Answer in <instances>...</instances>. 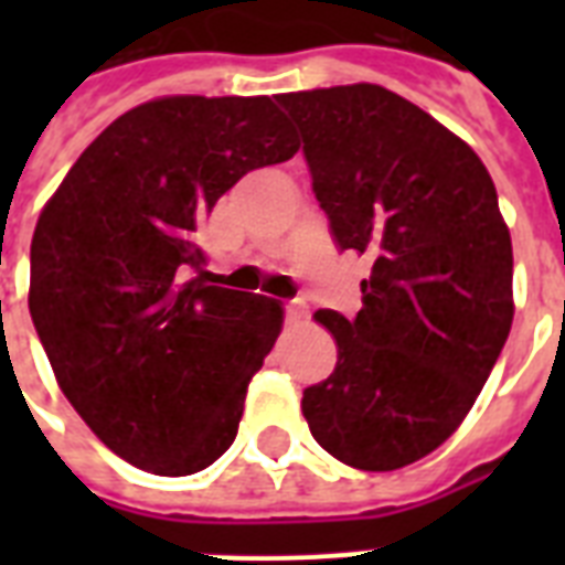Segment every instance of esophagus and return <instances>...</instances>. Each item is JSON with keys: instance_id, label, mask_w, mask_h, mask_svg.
Instances as JSON below:
<instances>
[{"instance_id": "esophagus-1", "label": "esophagus", "mask_w": 565, "mask_h": 565, "mask_svg": "<svg viewBox=\"0 0 565 565\" xmlns=\"http://www.w3.org/2000/svg\"><path fill=\"white\" fill-rule=\"evenodd\" d=\"M284 317H287V322H299V319L308 317V308H305V301H299V299L284 301Z\"/></svg>"}]
</instances>
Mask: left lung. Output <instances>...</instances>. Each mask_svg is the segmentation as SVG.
I'll return each mask as SVG.
<instances>
[{
	"label": "left lung",
	"mask_w": 565,
	"mask_h": 565,
	"mask_svg": "<svg viewBox=\"0 0 565 565\" xmlns=\"http://www.w3.org/2000/svg\"><path fill=\"white\" fill-rule=\"evenodd\" d=\"M301 131L340 252L372 257L363 308L319 310L337 366L301 411L328 455L390 472L463 422L513 322V246L490 172L413 102L345 84L275 96Z\"/></svg>",
	"instance_id": "8db88e82"
}]
</instances>
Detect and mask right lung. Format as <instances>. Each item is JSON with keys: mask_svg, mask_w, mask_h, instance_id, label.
I'll return each instance as SVG.
<instances>
[{"mask_svg": "<svg viewBox=\"0 0 565 565\" xmlns=\"http://www.w3.org/2000/svg\"><path fill=\"white\" fill-rule=\"evenodd\" d=\"M299 152L269 96H170L114 119L31 239L29 310L57 384L146 472H202L237 437L281 305L204 284L199 222L246 172Z\"/></svg>", "mask_w": 565, "mask_h": 565, "instance_id": "add662e5", "label": "right lung"}]
</instances>
